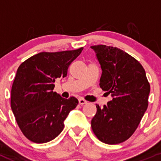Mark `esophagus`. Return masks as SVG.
<instances>
[{
    "label": "esophagus",
    "instance_id": "obj_1",
    "mask_svg": "<svg viewBox=\"0 0 161 161\" xmlns=\"http://www.w3.org/2000/svg\"><path fill=\"white\" fill-rule=\"evenodd\" d=\"M79 104L83 105V104H86V103H87V101H86V100H83L82 98H79Z\"/></svg>",
    "mask_w": 161,
    "mask_h": 161
}]
</instances>
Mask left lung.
I'll list each match as a JSON object with an SVG mask.
<instances>
[{
    "mask_svg": "<svg viewBox=\"0 0 161 161\" xmlns=\"http://www.w3.org/2000/svg\"><path fill=\"white\" fill-rule=\"evenodd\" d=\"M102 70L100 86L112 100L91 121L94 134L101 142L118 144L134 133L148 108L150 86L140 63L124 50L97 45L91 47Z\"/></svg>",
    "mask_w": 161,
    "mask_h": 161,
    "instance_id": "left-lung-1",
    "label": "left lung"
}]
</instances>
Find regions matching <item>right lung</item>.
Returning <instances> with one entry per match:
<instances>
[{
    "mask_svg": "<svg viewBox=\"0 0 161 161\" xmlns=\"http://www.w3.org/2000/svg\"><path fill=\"white\" fill-rule=\"evenodd\" d=\"M83 47L41 52L21 64L11 87V107L24 136L36 143L50 142L64 129V121L79 103L53 92L57 79L67 75L69 65Z\"/></svg>",
    "mask_w": 161,
    "mask_h": 161,
    "instance_id": "obj_1",
    "label": "right lung"
}]
</instances>
